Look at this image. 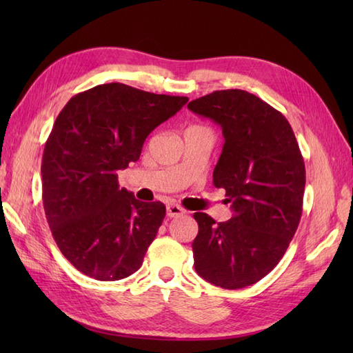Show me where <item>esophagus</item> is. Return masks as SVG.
<instances>
[{"label":"esophagus","instance_id":"34e87169","mask_svg":"<svg viewBox=\"0 0 353 353\" xmlns=\"http://www.w3.org/2000/svg\"><path fill=\"white\" fill-rule=\"evenodd\" d=\"M185 214V209L176 203H171L167 206V215L170 219H174V216H181Z\"/></svg>","mask_w":353,"mask_h":353}]
</instances>
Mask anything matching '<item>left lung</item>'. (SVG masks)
Masks as SVG:
<instances>
[{
	"label": "left lung",
	"instance_id": "obj_1",
	"mask_svg": "<svg viewBox=\"0 0 353 353\" xmlns=\"http://www.w3.org/2000/svg\"><path fill=\"white\" fill-rule=\"evenodd\" d=\"M188 109L221 127L224 145L212 177L234 211L223 223L194 214V267L216 287H249L277 265L297 230L305 191L302 153L287 118L247 91H215L192 100Z\"/></svg>",
	"mask_w": 353,
	"mask_h": 353
}]
</instances>
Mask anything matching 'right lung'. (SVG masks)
Instances as JSON below:
<instances>
[{
    "label": "right lung",
    "mask_w": 353,
    "mask_h": 353,
    "mask_svg": "<svg viewBox=\"0 0 353 353\" xmlns=\"http://www.w3.org/2000/svg\"><path fill=\"white\" fill-rule=\"evenodd\" d=\"M186 101L106 83L74 95L57 115L42 156V201L52 238L79 272L119 281L142 265L165 205L134 199L117 172Z\"/></svg>",
    "instance_id": "1"
}]
</instances>
